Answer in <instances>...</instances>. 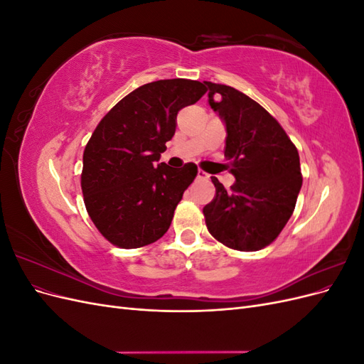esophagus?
I'll use <instances>...</instances> for the list:
<instances>
[{
	"mask_svg": "<svg viewBox=\"0 0 364 364\" xmlns=\"http://www.w3.org/2000/svg\"><path fill=\"white\" fill-rule=\"evenodd\" d=\"M197 179H208V173H205L203 170L197 171Z\"/></svg>",
	"mask_w": 364,
	"mask_h": 364,
	"instance_id": "esophagus-1",
	"label": "esophagus"
}]
</instances>
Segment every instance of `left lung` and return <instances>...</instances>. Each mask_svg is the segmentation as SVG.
I'll list each match as a JSON object with an SVG mask.
<instances>
[{
    "label": "left lung",
    "mask_w": 364,
    "mask_h": 364,
    "mask_svg": "<svg viewBox=\"0 0 364 364\" xmlns=\"http://www.w3.org/2000/svg\"><path fill=\"white\" fill-rule=\"evenodd\" d=\"M209 106L225 121L235 183L228 191L211 178L215 196L203 208L206 228L225 246L255 252L281 234L302 186L299 153L266 109L235 87L205 82Z\"/></svg>",
    "instance_id": "8db88e82"
}]
</instances>
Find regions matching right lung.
I'll use <instances>...</instances> for the list:
<instances>
[{"mask_svg":"<svg viewBox=\"0 0 364 364\" xmlns=\"http://www.w3.org/2000/svg\"><path fill=\"white\" fill-rule=\"evenodd\" d=\"M206 92L205 83L158 80L119 100L95 127L83 151L82 191L100 234L121 249L155 243L167 232L197 165L160 162L176 132V117Z\"/></svg>","mask_w":364,"mask_h":364,"instance_id":"1","label":"right lung"}]
</instances>
